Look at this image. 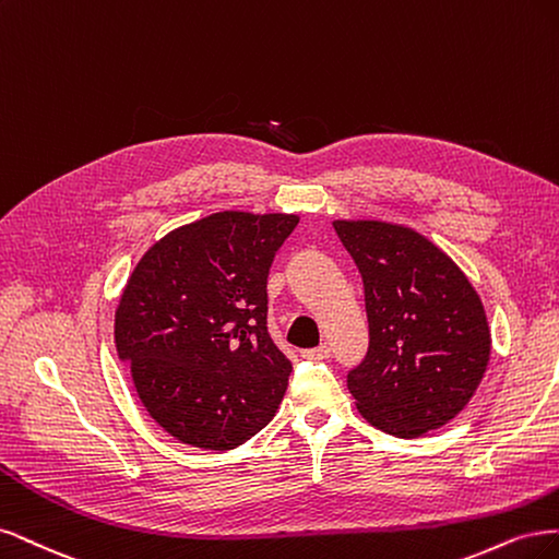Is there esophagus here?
<instances>
[{
	"mask_svg": "<svg viewBox=\"0 0 559 559\" xmlns=\"http://www.w3.org/2000/svg\"><path fill=\"white\" fill-rule=\"evenodd\" d=\"M330 355H332V348L328 344H320L318 348L301 350V357H306V359H328Z\"/></svg>",
	"mask_w": 559,
	"mask_h": 559,
	"instance_id": "1",
	"label": "esophagus"
}]
</instances>
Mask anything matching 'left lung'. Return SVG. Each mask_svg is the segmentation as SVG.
Masks as SVG:
<instances>
[{
  "label": "left lung",
  "instance_id": "1",
  "mask_svg": "<svg viewBox=\"0 0 559 559\" xmlns=\"http://www.w3.org/2000/svg\"><path fill=\"white\" fill-rule=\"evenodd\" d=\"M365 283L367 357L348 373L362 418L416 439L469 404L490 362L483 301L462 269L420 231L334 221Z\"/></svg>",
  "mask_w": 559,
  "mask_h": 559
}]
</instances>
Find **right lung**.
I'll list each match as a JSON object with an SVG mask.
<instances>
[{"mask_svg":"<svg viewBox=\"0 0 559 559\" xmlns=\"http://www.w3.org/2000/svg\"><path fill=\"white\" fill-rule=\"evenodd\" d=\"M295 213L221 211L171 229L134 266L116 350L176 441L231 450L272 423L293 371L266 330V276Z\"/></svg>","mask_w":559,"mask_h":559,"instance_id":"right-lung-1","label":"right lung"}]
</instances>
